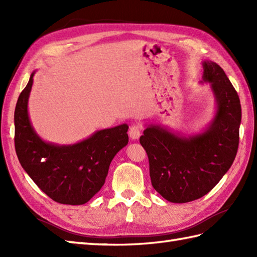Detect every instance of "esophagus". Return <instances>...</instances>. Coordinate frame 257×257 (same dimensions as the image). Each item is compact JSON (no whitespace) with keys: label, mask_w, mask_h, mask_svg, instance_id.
Masks as SVG:
<instances>
[{"label":"esophagus","mask_w":257,"mask_h":257,"mask_svg":"<svg viewBox=\"0 0 257 257\" xmlns=\"http://www.w3.org/2000/svg\"><path fill=\"white\" fill-rule=\"evenodd\" d=\"M141 135V128L139 127L138 124H135V125H132L129 129V137L130 139L133 140H138L139 137Z\"/></svg>","instance_id":"obj_1"}]
</instances>
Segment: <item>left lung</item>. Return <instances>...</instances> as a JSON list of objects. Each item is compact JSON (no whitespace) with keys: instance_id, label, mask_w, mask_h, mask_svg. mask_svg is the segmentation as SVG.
I'll return each instance as SVG.
<instances>
[{"instance_id":"1","label":"left lung","mask_w":257,"mask_h":257,"mask_svg":"<svg viewBox=\"0 0 257 257\" xmlns=\"http://www.w3.org/2000/svg\"><path fill=\"white\" fill-rule=\"evenodd\" d=\"M201 84H210L215 110L200 133L181 135L159 123L147 125L140 144L149 158L152 187L172 203L209 193L231 168L238 148L242 109L224 70L203 61Z\"/></svg>"}]
</instances>
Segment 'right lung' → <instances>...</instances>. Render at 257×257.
I'll list each match as a JSON object with an SVG mask.
<instances>
[{
    "label": "right lung",
    "mask_w": 257,
    "mask_h": 257,
    "mask_svg": "<svg viewBox=\"0 0 257 257\" xmlns=\"http://www.w3.org/2000/svg\"><path fill=\"white\" fill-rule=\"evenodd\" d=\"M29 83L16 102L14 112L15 150L21 166L43 192L63 204L88 202L105 183L109 166L128 145V124L98 130L73 145L43 140L35 132L29 114Z\"/></svg>",
    "instance_id": "obj_1"
}]
</instances>
